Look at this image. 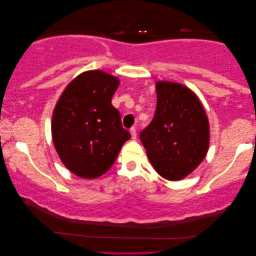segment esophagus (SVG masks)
I'll use <instances>...</instances> for the list:
<instances>
[{
	"instance_id": "1",
	"label": "esophagus",
	"mask_w": 256,
	"mask_h": 256,
	"mask_svg": "<svg viewBox=\"0 0 256 256\" xmlns=\"http://www.w3.org/2000/svg\"><path fill=\"white\" fill-rule=\"evenodd\" d=\"M130 134H132V138H136V128L135 127L130 128Z\"/></svg>"
}]
</instances>
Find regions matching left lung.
Listing matches in <instances>:
<instances>
[{"label": "left lung", "instance_id": "left-lung-1", "mask_svg": "<svg viewBox=\"0 0 256 256\" xmlns=\"http://www.w3.org/2000/svg\"><path fill=\"white\" fill-rule=\"evenodd\" d=\"M155 116L140 132L150 163L160 176L180 180L205 158L210 128L198 98L188 87L157 82Z\"/></svg>", "mask_w": 256, "mask_h": 256}]
</instances>
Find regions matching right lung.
<instances>
[{
    "mask_svg": "<svg viewBox=\"0 0 256 256\" xmlns=\"http://www.w3.org/2000/svg\"><path fill=\"white\" fill-rule=\"evenodd\" d=\"M118 79L88 71L68 84L52 115V138L62 162L82 178L104 174L116 160L130 132L112 104Z\"/></svg>",
    "mask_w": 256,
    "mask_h": 256,
    "instance_id": "right-lung-1",
    "label": "right lung"
}]
</instances>
